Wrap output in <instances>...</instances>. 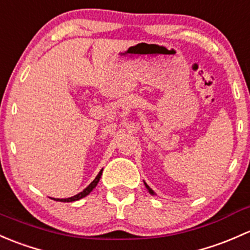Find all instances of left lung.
Wrapping results in <instances>:
<instances>
[{
    "instance_id": "1",
    "label": "left lung",
    "mask_w": 250,
    "mask_h": 250,
    "mask_svg": "<svg viewBox=\"0 0 250 250\" xmlns=\"http://www.w3.org/2000/svg\"><path fill=\"white\" fill-rule=\"evenodd\" d=\"M144 185H146V189H148V190H149V192H150V194H154V191H153V190H151V189H150V188H149V185H148V184H146V183H144Z\"/></svg>"
}]
</instances>
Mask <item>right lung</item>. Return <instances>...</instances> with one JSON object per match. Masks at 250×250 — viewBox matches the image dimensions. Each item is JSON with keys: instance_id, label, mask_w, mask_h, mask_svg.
<instances>
[{"instance_id": "1", "label": "right lung", "mask_w": 250, "mask_h": 250, "mask_svg": "<svg viewBox=\"0 0 250 250\" xmlns=\"http://www.w3.org/2000/svg\"><path fill=\"white\" fill-rule=\"evenodd\" d=\"M101 174H102V169H101V171H100V173L97 174V176H96V178H95L94 181H92L91 183H90V184L87 185V187L85 188V189L83 190V191H82V192H79V194L74 195V196H72V197H68V199H58V200H56V201H62V202H72V201H77V200H81V199H83V197H85L86 195H89L90 192L92 191V189H94V188L96 187V185H97V183H99V181H100V178H101ZM54 200H55V199H54Z\"/></svg>"}]
</instances>
